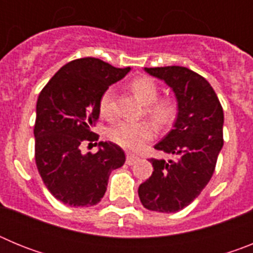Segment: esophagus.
<instances>
[{"label": "esophagus", "mask_w": 253, "mask_h": 253, "mask_svg": "<svg viewBox=\"0 0 253 253\" xmlns=\"http://www.w3.org/2000/svg\"><path fill=\"white\" fill-rule=\"evenodd\" d=\"M139 160V158L137 157V156H134V154L131 153H126V165H134V163L137 162V161Z\"/></svg>", "instance_id": "esophagus-1"}]
</instances>
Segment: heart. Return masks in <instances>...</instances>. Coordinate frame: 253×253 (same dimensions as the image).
<instances>
[{"label": "heart", "mask_w": 253, "mask_h": 253, "mask_svg": "<svg viewBox=\"0 0 253 253\" xmlns=\"http://www.w3.org/2000/svg\"><path fill=\"white\" fill-rule=\"evenodd\" d=\"M130 90L146 105V114L157 126H166L173 120L176 106L169 99H158V86L151 77L139 76L130 82ZM99 110L102 118L111 119L114 116V90L111 87L101 93ZM153 125L147 120L143 122H119L109 129V138L118 146L129 151H139L149 140L153 139Z\"/></svg>", "instance_id": "b5f03b06"}]
</instances>
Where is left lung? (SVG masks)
<instances>
[{
	"label": "left lung",
	"mask_w": 253,
	"mask_h": 253,
	"mask_svg": "<svg viewBox=\"0 0 253 253\" xmlns=\"http://www.w3.org/2000/svg\"><path fill=\"white\" fill-rule=\"evenodd\" d=\"M173 91L177 118L154 148L176 160H154L151 177L139 185L143 207L160 213H176L193 202L208 185L223 147V107L209 82L186 67L144 68Z\"/></svg>",
	"instance_id": "left-lung-1"
}]
</instances>
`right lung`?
Listing matches in <instances>:
<instances>
[{
	"label": "right lung",
	"mask_w": 253,
	"mask_h": 253,
	"mask_svg": "<svg viewBox=\"0 0 253 253\" xmlns=\"http://www.w3.org/2000/svg\"><path fill=\"white\" fill-rule=\"evenodd\" d=\"M130 69L115 68L97 58L72 60L38 97L35 162L46 189L63 204L96 205L105 195L111 171L124 165V151L115 143H95V154H82L81 143L99 140L92 126L99 119L101 93Z\"/></svg>",
	"instance_id": "obj_1"
}]
</instances>
